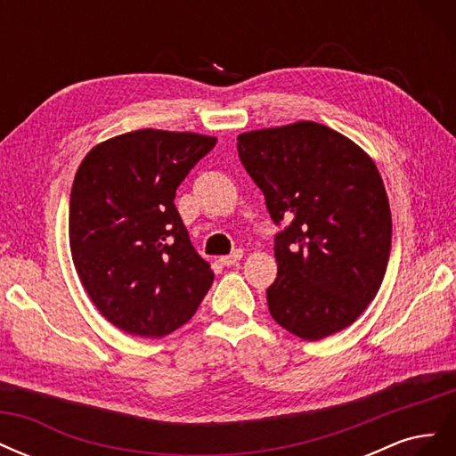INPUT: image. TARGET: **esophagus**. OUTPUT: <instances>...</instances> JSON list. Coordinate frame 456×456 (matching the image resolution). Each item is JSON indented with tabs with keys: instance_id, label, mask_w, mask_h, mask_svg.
Masks as SVG:
<instances>
[{
	"instance_id": "1",
	"label": "esophagus",
	"mask_w": 456,
	"mask_h": 456,
	"mask_svg": "<svg viewBox=\"0 0 456 456\" xmlns=\"http://www.w3.org/2000/svg\"><path fill=\"white\" fill-rule=\"evenodd\" d=\"M241 258H243V251H241V249H236V251L226 255V256H220V262H223L224 266H233V265H238V262H240Z\"/></svg>"
}]
</instances>
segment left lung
Here are the masks:
<instances>
[{"label":"left lung","mask_w":456,"mask_h":456,"mask_svg":"<svg viewBox=\"0 0 456 456\" xmlns=\"http://www.w3.org/2000/svg\"><path fill=\"white\" fill-rule=\"evenodd\" d=\"M238 154L278 226L272 317L320 340L352 325L388 266L392 215L380 173L346 136L315 121L241 133Z\"/></svg>","instance_id":"1"}]
</instances>
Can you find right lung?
Masks as SVG:
<instances>
[{"instance_id": "obj_1", "label": "right lung", "mask_w": 456, "mask_h": 456, "mask_svg": "<svg viewBox=\"0 0 456 456\" xmlns=\"http://www.w3.org/2000/svg\"><path fill=\"white\" fill-rule=\"evenodd\" d=\"M215 136L139 129L96 144L70 194V251L87 295L129 335L161 338L183 327L215 273L190 243L176 188Z\"/></svg>"}]
</instances>
